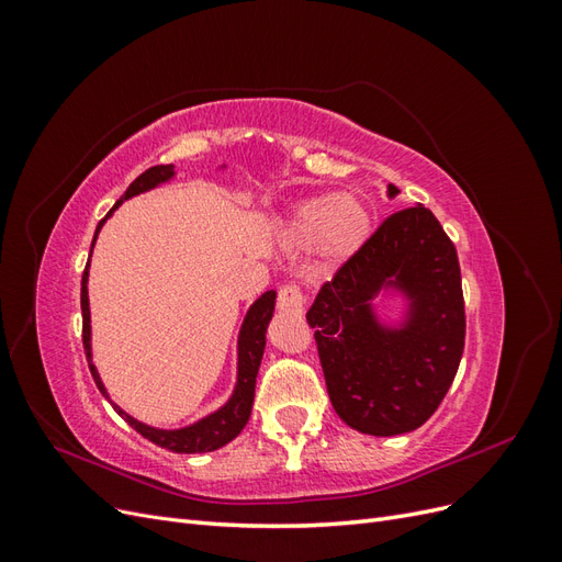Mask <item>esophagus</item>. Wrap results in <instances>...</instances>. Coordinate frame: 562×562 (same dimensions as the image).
Instances as JSON below:
<instances>
[{
  "instance_id": "obj_1",
  "label": "esophagus",
  "mask_w": 562,
  "mask_h": 562,
  "mask_svg": "<svg viewBox=\"0 0 562 562\" xmlns=\"http://www.w3.org/2000/svg\"><path fill=\"white\" fill-rule=\"evenodd\" d=\"M277 307L285 314H302L304 312V295L300 291V285H295V283L283 285L279 291Z\"/></svg>"
}]
</instances>
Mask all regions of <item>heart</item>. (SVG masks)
<instances>
[{
  "instance_id": "obj_1",
  "label": "heart",
  "mask_w": 562,
  "mask_h": 562,
  "mask_svg": "<svg viewBox=\"0 0 562 562\" xmlns=\"http://www.w3.org/2000/svg\"><path fill=\"white\" fill-rule=\"evenodd\" d=\"M291 246H312L323 262L349 260L370 236V211L353 194H318L291 209L281 227Z\"/></svg>"
}]
</instances>
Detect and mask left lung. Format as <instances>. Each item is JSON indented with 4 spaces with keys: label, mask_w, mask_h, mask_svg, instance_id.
Segmentation results:
<instances>
[{
    "label": "left lung",
    "mask_w": 562,
    "mask_h": 562,
    "mask_svg": "<svg viewBox=\"0 0 562 562\" xmlns=\"http://www.w3.org/2000/svg\"><path fill=\"white\" fill-rule=\"evenodd\" d=\"M382 292L408 300L398 327L376 318ZM307 321L339 419L370 436L422 427L448 394L467 333L462 271L436 215L422 203L389 215L323 283Z\"/></svg>",
    "instance_id": "obj_1"
}]
</instances>
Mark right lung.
<instances>
[{"label":"right lung","mask_w":562,"mask_h":562,"mask_svg":"<svg viewBox=\"0 0 562 562\" xmlns=\"http://www.w3.org/2000/svg\"><path fill=\"white\" fill-rule=\"evenodd\" d=\"M173 176H176V166L166 164V166H151V168H147L143 176L135 178L128 184V190L124 192V196L119 199L112 206V211L98 223L93 244L98 239V232L103 229V225L108 223V217L119 206H122V201L155 190V187L168 182ZM91 250H93V246H91ZM89 265H91V255H89L87 269H83V277H81V318H83L81 339H83V351H87L91 375H93V380L100 389V394H103L110 401L108 389H105L103 380H100L98 370L93 366V351H91V310H89V288H87L89 285ZM274 304H277V291H267L258 300H255L250 304V310L246 312V318H244L241 330H239V345H236V384H234L229 401L225 405H220L215 413L196 419L194 424H187V427H180V429H157V427H149V424H143L140 419L131 417L116 403L110 401L112 407L140 436H145L155 446L166 448L171 452L194 454V452H213L217 448L227 446L229 440H234L236 436L241 434V429L246 427V422L250 417L252 398H255V378H258V370H260V361H262L265 345H267L265 335H267V326H269L271 316H274Z\"/></svg>","instance_id":"1"}]
</instances>
